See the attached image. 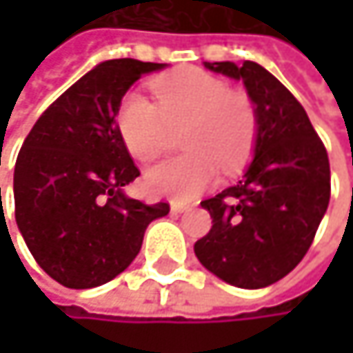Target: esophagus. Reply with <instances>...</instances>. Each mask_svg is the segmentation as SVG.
Here are the masks:
<instances>
[{
    "mask_svg": "<svg viewBox=\"0 0 353 353\" xmlns=\"http://www.w3.org/2000/svg\"><path fill=\"white\" fill-rule=\"evenodd\" d=\"M192 210L190 204H183V202H172V212H188Z\"/></svg>",
    "mask_w": 353,
    "mask_h": 353,
    "instance_id": "1",
    "label": "esophagus"
}]
</instances>
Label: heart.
<instances>
[{"label": "heart", "instance_id": "obj_1", "mask_svg": "<svg viewBox=\"0 0 353 353\" xmlns=\"http://www.w3.org/2000/svg\"><path fill=\"white\" fill-rule=\"evenodd\" d=\"M153 94L157 104L130 92L118 108L126 149L134 159L151 163L168 149L172 128L188 122L181 143L190 153L147 172L151 194L192 200L216 181L219 168L235 172L245 163L257 134L255 108L245 94L196 67L159 77Z\"/></svg>", "mask_w": 353, "mask_h": 353}]
</instances>
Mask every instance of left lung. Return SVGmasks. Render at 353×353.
I'll return each instance as SVG.
<instances>
[{
    "label": "left lung",
    "mask_w": 353,
    "mask_h": 353,
    "mask_svg": "<svg viewBox=\"0 0 353 353\" xmlns=\"http://www.w3.org/2000/svg\"><path fill=\"white\" fill-rule=\"evenodd\" d=\"M204 67L243 81L257 134L239 181L200 202L212 229L194 243V253L227 284L265 288L292 272L315 239L331 196L329 157L305 108L261 65Z\"/></svg>",
    "instance_id": "left-lung-1"
}]
</instances>
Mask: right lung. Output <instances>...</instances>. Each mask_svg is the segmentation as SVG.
Instances as JSON below:
<instances>
[{
    "instance_id": "1",
    "label": "right lung",
    "mask_w": 353,
    "mask_h": 353,
    "mask_svg": "<svg viewBox=\"0 0 353 353\" xmlns=\"http://www.w3.org/2000/svg\"><path fill=\"white\" fill-rule=\"evenodd\" d=\"M165 63L96 65L36 120L14 170L18 229L36 263L67 288H96L139 255L170 204H143L124 185L141 176L116 116L124 94Z\"/></svg>"
}]
</instances>
